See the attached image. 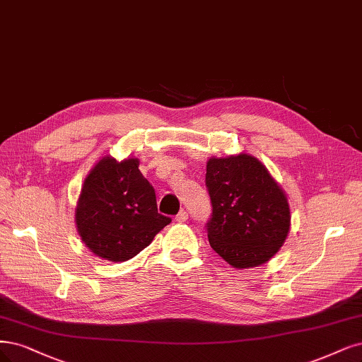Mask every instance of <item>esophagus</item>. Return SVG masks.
<instances>
[{"label": "esophagus", "mask_w": 362, "mask_h": 362, "mask_svg": "<svg viewBox=\"0 0 362 362\" xmlns=\"http://www.w3.org/2000/svg\"><path fill=\"white\" fill-rule=\"evenodd\" d=\"M187 218H189V214H187L184 209H181L180 213L177 214V217H175V220H177V221H180V223H184V221H187Z\"/></svg>", "instance_id": "1"}]
</instances>
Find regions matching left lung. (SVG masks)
<instances>
[{"label":"left lung","mask_w":362,"mask_h":362,"mask_svg":"<svg viewBox=\"0 0 362 362\" xmlns=\"http://www.w3.org/2000/svg\"><path fill=\"white\" fill-rule=\"evenodd\" d=\"M205 184L213 206L205 228L216 253L235 268H248L279 252L291 226L289 204L257 158H209Z\"/></svg>","instance_id":"left-lung-1"}]
</instances>
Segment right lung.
Here are the masks:
<instances>
[{"mask_svg":"<svg viewBox=\"0 0 362 362\" xmlns=\"http://www.w3.org/2000/svg\"><path fill=\"white\" fill-rule=\"evenodd\" d=\"M170 221L157 211L154 187L141 173L138 158L105 157L83 182L76 226L85 245L98 257L129 260Z\"/></svg>","mask_w":362,"mask_h":362,"instance_id":"right-lung-1","label":"right lung"}]
</instances>
